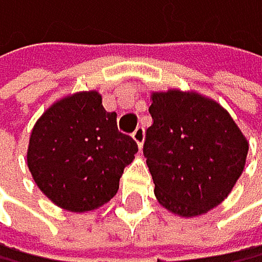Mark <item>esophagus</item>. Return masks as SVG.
<instances>
[{"label":"esophagus","instance_id":"obj_1","mask_svg":"<svg viewBox=\"0 0 262 262\" xmlns=\"http://www.w3.org/2000/svg\"><path fill=\"white\" fill-rule=\"evenodd\" d=\"M132 139L137 142V146L139 149L142 147V144H144V127H137L134 130V134H132Z\"/></svg>","mask_w":262,"mask_h":262}]
</instances>
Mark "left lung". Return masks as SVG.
I'll list each match as a JSON object with an SVG mask.
<instances>
[{
	"mask_svg": "<svg viewBox=\"0 0 262 262\" xmlns=\"http://www.w3.org/2000/svg\"><path fill=\"white\" fill-rule=\"evenodd\" d=\"M144 156L159 204L192 218L223 203L246 166L249 142L216 101L197 92H152Z\"/></svg>",
	"mask_w": 262,
	"mask_h": 262,
	"instance_id": "1",
	"label": "left lung"
}]
</instances>
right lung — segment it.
I'll return each instance as SVG.
<instances>
[{
    "label": "right lung",
    "mask_w": 262,
    "mask_h": 262,
    "mask_svg": "<svg viewBox=\"0 0 262 262\" xmlns=\"http://www.w3.org/2000/svg\"><path fill=\"white\" fill-rule=\"evenodd\" d=\"M137 142L118 132L116 113L96 91L77 92L44 111L30 134L27 166L42 194L59 208L85 213L113 199Z\"/></svg>",
    "instance_id": "right-lung-1"
}]
</instances>
